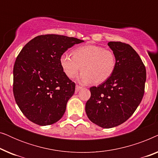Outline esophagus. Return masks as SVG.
<instances>
[{
  "mask_svg": "<svg viewBox=\"0 0 158 158\" xmlns=\"http://www.w3.org/2000/svg\"><path fill=\"white\" fill-rule=\"evenodd\" d=\"M82 89V87L81 86H80V85H77L76 86H75V92H78L80 90H81Z\"/></svg>",
  "mask_w": 158,
  "mask_h": 158,
  "instance_id": "1",
  "label": "esophagus"
}]
</instances>
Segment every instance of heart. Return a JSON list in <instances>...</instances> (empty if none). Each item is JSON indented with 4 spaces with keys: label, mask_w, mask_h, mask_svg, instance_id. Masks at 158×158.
Segmentation results:
<instances>
[{
    "label": "heart",
    "mask_w": 158,
    "mask_h": 158,
    "mask_svg": "<svg viewBox=\"0 0 158 158\" xmlns=\"http://www.w3.org/2000/svg\"><path fill=\"white\" fill-rule=\"evenodd\" d=\"M73 56L63 53L60 62L64 74L70 78L78 71L80 81L83 83L94 82L98 84L105 82L114 74L116 68V57L114 52L98 45H85L73 51Z\"/></svg>",
    "instance_id": "b5f03b06"
}]
</instances>
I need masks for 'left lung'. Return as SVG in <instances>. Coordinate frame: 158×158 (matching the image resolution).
Instances as JSON below:
<instances>
[{
    "mask_svg": "<svg viewBox=\"0 0 158 158\" xmlns=\"http://www.w3.org/2000/svg\"><path fill=\"white\" fill-rule=\"evenodd\" d=\"M116 57L112 76L98 86L90 88V98L85 112L93 123L112 128L126 122L139 105L144 94L146 69L141 58L130 45L109 42Z\"/></svg>",
    "mask_w": 158,
    "mask_h": 158,
    "instance_id": "1",
    "label": "left lung"
}]
</instances>
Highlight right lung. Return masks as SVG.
Segmentation results:
<instances>
[{
	"label": "right lung",
	"instance_id": "add662e5",
	"mask_svg": "<svg viewBox=\"0 0 158 158\" xmlns=\"http://www.w3.org/2000/svg\"><path fill=\"white\" fill-rule=\"evenodd\" d=\"M83 40L45 34L29 41L14 66L15 101L28 119L40 126L57 122L65 112L75 84L64 74L60 58L67 49Z\"/></svg>",
	"mask_w": 158,
	"mask_h": 158
}]
</instances>
